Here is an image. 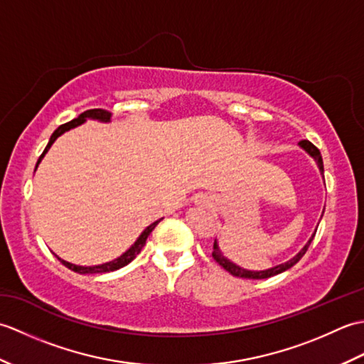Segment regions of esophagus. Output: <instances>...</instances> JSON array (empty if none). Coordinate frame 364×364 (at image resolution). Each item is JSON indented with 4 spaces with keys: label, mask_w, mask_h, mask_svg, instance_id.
Returning a JSON list of instances; mask_svg holds the SVG:
<instances>
[{
    "label": "esophagus",
    "mask_w": 364,
    "mask_h": 364,
    "mask_svg": "<svg viewBox=\"0 0 364 364\" xmlns=\"http://www.w3.org/2000/svg\"><path fill=\"white\" fill-rule=\"evenodd\" d=\"M196 203L200 205V206H203V208H210V206L213 205L211 198L208 197V196H198V197L196 198Z\"/></svg>",
    "instance_id": "1"
}]
</instances>
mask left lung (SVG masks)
Returning <instances> with one entry per match:
<instances>
[{
	"label": "left lung",
	"instance_id": "obj_1",
	"mask_svg": "<svg viewBox=\"0 0 364 364\" xmlns=\"http://www.w3.org/2000/svg\"><path fill=\"white\" fill-rule=\"evenodd\" d=\"M299 146H300V149H304V150L314 159V162H316V164H318V167H319V170H321V175H322V178H323V162H322L321 151H319L318 149H316V146H314L310 141H300V142H299ZM322 214H323V213H322ZM321 219H322V215H321ZM314 235H316V231L311 235V237L308 239V242H306L304 247H301L300 252H299L297 255H294V257H292L291 259L284 261V262H282V264H277V266L270 267V269H264V270H249V269H244V267H241V266H237L236 262H233V261H230V259L225 257V255H223V252L220 250L218 239H215V241H214L213 258H214L215 261H218L223 269L228 270V272H230L231 275L241 277V278H250V280H262V278H269V277H274V275L282 274V272H284V270L291 269L294 264H296V262H299L300 258L304 257L305 252L308 250V247H310Z\"/></svg>",
	"mask_w": 364,
	"mask_h": 364
}]
</instances>
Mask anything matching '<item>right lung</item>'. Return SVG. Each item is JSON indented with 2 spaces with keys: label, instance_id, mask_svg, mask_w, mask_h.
I'll return each instance as SVG.
<instances>
[{
  "label": "right lung",
  "instance_id": "right-lung-1",
  "mask_svg": "<svg viewBox=\"0 0 364 364\" xmlns=\"http://www.w3.org/2000/svg\"><path fill=\"white\" fill-rule=\"evenodd\" d=\"M111 117H112V114L105 111V109H90V111H86V112L80 114L78 117L73 119L72 122H68V123H64V125H60V127L51 134L50 142H48V145L45 146V150H43V153L41 154V158H38L37 164H36V168L38 167V164H41V161L43 159L45 154L48 153V150L51 149V145L54 144V141H56V139H58L59 136H63L64 133H67V131H70V129H73V128H76V127L82 125V123H86L87 120H98V122H102V123H109V122H111ZM161 220H162V219H158L156 222L150 223V225L146 227L141 235H139V237L136 239V242H134L133 245H131L127 252H123V253L120 255V257H117V258L112 259V261L103 262V264H97V266H80V264H73V262H68V261H65V259H63V258H59L58 255H56V257H58V259H59L60 262H63L64 266H67L68 269L73 270V272H78V274H105V272H112V270H117V269H120V267H123V266L129 264V262L133 261L139 253H141L142 247L145 245L146 237L150 236L153 228L156 227Z\"/></svg>",
  "mask_w": 364,
  "mask_h": 364
}]
</instances>
